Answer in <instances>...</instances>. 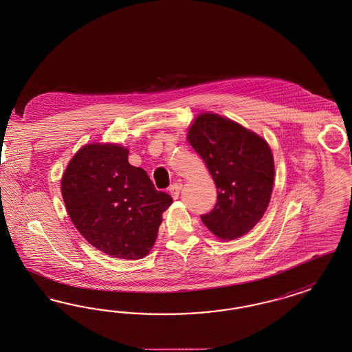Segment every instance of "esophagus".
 <instances>
[{
  "label": "esophagus",
  "mask_w": 352,
  "mask_h": 352,
  "mask_svg": "<svg viewBox=\"0 0 352 352\" xmlns=\"http://www.w3.org/2000/svg\"><path fill=\"white\" fill-rule=\"evenodd\" d=\"M181 190H182V184L181 183H174L169 187V194L171 195L173 199H178Z\"/></svg>",
  "instance_id": "34e87169"
}]
</instances>
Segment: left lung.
Returning a JSON list of instances; mask_svg holds the SVG:
<instances>
[{
    "instance_id": "8db88e82",
    "label": "left lung",
    "mask_w": 352,
    "mask_h": 352,
    "mask_svg": "<svg viewBox=\"0 0 352 352\" xmlns=\"http://www.w3.org/2000/svg\"><path fill=\"white\" fill-rule=\"evenodd\" d=\"M187 138L204 160L219 194L214 208L200 219L219 239L242 236L261 219L270 201V148L258 135L212 113L199 116Z\"/></svg>"
}]
</instances>
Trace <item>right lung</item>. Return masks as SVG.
Returning a JSON list of instances; mask_svg holds the SVG:
<instances>
[{
	"label": "right lung",
	"mask_w": 352,
	"mask_h": 352,
	"mask_svg": "<svg viewBox=\"0 0 352 352\" xmlns=\"http://www.w3.org/2000/svg\"><path fill=\"white\" fill-rule=\"evenodd\" d=\"M67 213L85 241L107 255L138 260L156 242L161 214L173 203L146 170L129 164V151L89 144L74 156L62 177Z\"/></svg>",
	"instance_id": "obj_1"
}]
</instances>
